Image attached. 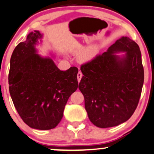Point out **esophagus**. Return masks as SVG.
I'll return each mask as SVG.
<instances>
[{
    "label": "esophagus",
    "mask_w": 154,
    "mask_h": 154,
    "mask_svg": "<svg viewBox=\"0 0 154 154\" xmlns=\"http://www.w3.org/2000/svg\"><path fill=\"white\" fill-rule=\"evenodd\" d=\"M82 76H83V75H82V73L81 72H79L77 73V80H78L79 82H80L82 77Z\"/></svg>",
    "instance_id": "esophagus-1"
}]
</instances>
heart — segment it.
I'll list each match as a JSON object with an SVG mask.
<instances>
[{"mask_svg": "<svg viewBox=\"0 0 154 154\" xmlns=\"http://www.w3.org/2000/svg\"><path fill=\"white\" fill-rule=\"evenodd\" d=\"M78 53H80L81 51H77ZM97 52V48L96 47H92V48L88 49V50L85 51V52H83L80 56V60L82 61H88L93 58L95 56V54Z\"/></svg>", "mask_w": 154, "mask_h": 154, "instance_id": "1", "label": "heart"}]
</instances>
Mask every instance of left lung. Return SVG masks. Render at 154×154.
Listing matches in <instances>:
<instances>
[{
  "label": "left lung",
  "instance_id": "8db88e82",
  "mask_svg": "<svg viewBox=\"0 0 154 154\" xmlns=\"http://www.w3.org/2000/svg\"><path fill=\"white\" fill-rule=\"evenodd\" d=\"M125 52L120 58L114 53ZM79 89L90 121L107 128L123 123L136 110L144 84V67L137 44L122 36L80 67Z\"/></svg>",
  "mask_w": 154,
  "mask_h": 154
}]
</instances>
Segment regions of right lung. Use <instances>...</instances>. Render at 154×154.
Returning a JSON list of instances; mask_svg holds the SVG:
<instances>
[{"instance_id": "obj_1", "label": "right lung", "mask_w": 154, "mask_h": 154, "mask_svg": "<svg viewBox=\"0 0 154 154\" xmlns=\"http://www.w3.org/2000/svg\"><path fill=\"white\" fill-rule=\"evenodd\" d=\"M42 38L38 31L30 32L25 42L14 49L10 58L8 82L14 106L30 128H55L63 116L65 106L78 87V69L58 68L52 59L37 54L35 46Z\"/></svg>"}]
</instances>
